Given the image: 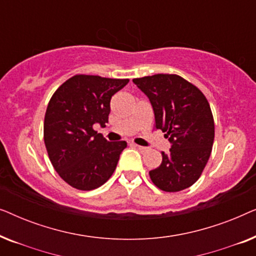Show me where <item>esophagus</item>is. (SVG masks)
I'll return each mask as SVG.
<instances>
[{
	"label": "esophagus",
	"instance_id": "esophagus-1",
	"mask_svg": "<svg viewBox=\"0 0 256 256\" xmlns=\"http://www.w3.org/2000/svg\"><path fill=\"white\" fill-rule=\"evenodd\" d=\"M132 146H135V148H138V149L140 150V152H146V146H142L135 144V143H132Z\"/></svg>",
	"mask_w": 256,
	"mask_h": 256
}]
</instances>
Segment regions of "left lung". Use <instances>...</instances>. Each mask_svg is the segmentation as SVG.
Returning <instances> with one entry per match:
<instances>
[{"instance_id":"obj_1","label":"left lung","mask_w":256,"mask_h":256,"mask_svg":"<svg viewBox=\"0 0 256 256\" xmlns=\"http://www.w3.org/2000/svg\"><path fill=\"white\" fill-rule=\"evenodd\" d=\"M149 98L155 128L172 143L162 152V163L149 171L150 180L166 192L190 188L202 176L214 141V120L206 96L177 74H154L132 79Z\"/></svg>"}]
</instances>
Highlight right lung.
<instances>
[{"mask_svg":"<svg viewBox=\"0 0 256 256\" xmlns=\"http://www.w3.org/2000/svg\"><path fill=\"white\" fill-rule=\"evenodd\" d=\"M129 79L76 74L58 87L44 118V143L54 170L76 190L101 186L113 174L127 142H108L93 126L104 127L110 99Z\"/></svg>","mask_w":256,"mask_h":256,"instance_id":"1","label":"right lung"}]
</instances>
